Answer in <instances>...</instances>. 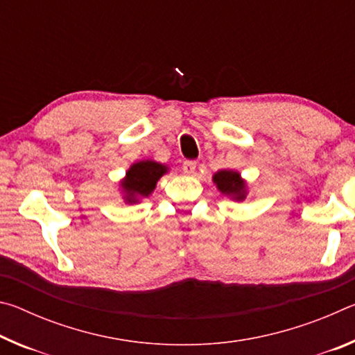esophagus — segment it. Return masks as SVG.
<instances>
[{
	"mask_svg": "<svg viewBox=\"0 0 355 355\" xmlns=\"http://www.w3.org/2000/svg\"><path fill=\"white\" fill-rule=\"evenodd\" d=\"M196 167H197V163H196V161H192V159H186L184 163H183V166H182V169H183V172L186 173V175H192V173L196 172Z\"/></svg>",
	"mask_w": 355,
	"mask_h": 355,
	"instance_id": "34e87169",
	"label": "esophagus"
}]
</instances>
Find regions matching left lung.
Segmentation results:
<instances>
[{
  "mask_svg": "<svg viewBox=\"0 0 355 355\" xmlns=\"http://www.w3.org/2000/svg\"><path fill=\"white\" fill-rule=\"evenodd\" d=\"M214 183L218 184V188L224 194L233 196L236 200L244 199V182L239 177L238 172L233 171H219L213 177Z\"/></svg>",
  "mask_w": 355,
  "mask_h": 355,
  "instance_id": "8db88e82",
  "label": "left lung"
}]
</instances>
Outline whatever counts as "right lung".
<instances>
[{"instance_id": "right-lung-1", "label": "right lung", "mask_w": 355, "mask_h": 355, "mask_svg": "<svg viewBox=\"0 0 355 355\" xmlns=\"http://www.w3.org/2000/svg\"><path fill=\"white\" fill-rule=\"evenodd\" d=\"M166 171V166L155 161H141L131 166V169L127 172V178L122 183L127 192V200L136 202L137 197H147Z\"/></svg>"}]
</instances>
